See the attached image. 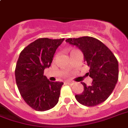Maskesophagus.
I'll list each match as a JSON object with an SVG mask.
<instances>
[{
  "label": "esophagus",
  "instance_id": "obj_1",
  "mask_svg": "<svg viewBox=\"0 0 128 128\" xmlns=\"http://www.w3.org/2000/svg\"><path fill=\"white\" fill-rule=\"evenodd\" d=\"M66 83L68 84H69V85H73L75 84V82H73V81H68V82H66Z\"/></svg>",
  "mask_w": 128,
  "mask_h": 128
}]
</instances>
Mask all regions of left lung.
<instances>
[{
  "label": "left lung",
  "instance_id": "obj_1",
  "mask_svg": "<svg viewBox=\"0 0 128 128\" xmlns=\"http://www.w3.org/2000/svg\"><path fill=\"white\" fill-rule=\"evenodd\" d=\"M66 42L76 46L84 54V62L90 68L87 73L92 85L84 86V91L76 98L80 104L94 107L106 100L114 90L118 78V64L116 57L104 44L92 36L69 38Z\"/></svg>",
  "mask_w": 128,
  "mask_h": 128
}]
</instances>
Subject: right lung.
I'll return each mask as SVG.
<instances>
[{
  "mask_svg": "<svg viewBox=\"0 0 128 128\" xmlns=\"http://www.w3.org/2000/svg\"><path fill=\"white\" fill-rule=\"evenodd\" d=\"M64 39L40 38L20 52L15 78L20 96L30 107L39 112L54 108L59 101L63 82H50L44 76L52 61L56 49Z\"/></svg>",
  "mask_w": 128,
  "mask_h": 128,
  "instance_id": "obj_1",
  "label": "right lung"
}]
</instances>
